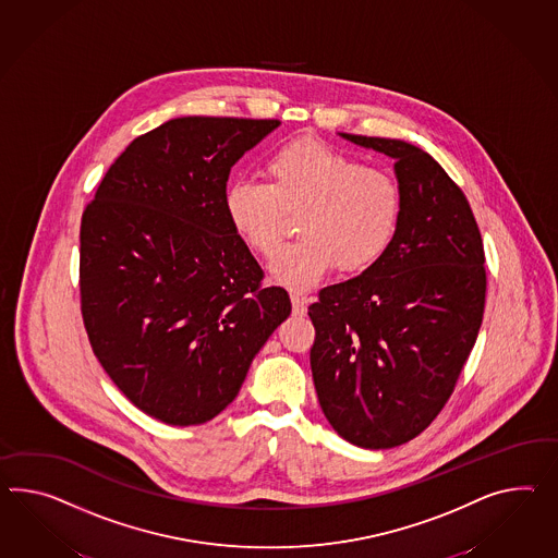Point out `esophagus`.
Wrapping results in <instances>:
<instances>
[{
    "label": "esophagus",
    "mask_w": 558,
    "mask_h": 558,
    "mask_svg": "<svg viewBox=\"0 0 558 558\" xmlns=\"http://www.w3.org/2000/svg\"><path fill=\"white\" fill-rule=\"evenodd\" d=\"M291 305L295 315H305L307 312V300L301 298L300 293H291Z\"/></svg>",
    "instance_id": "1"
}]
</instances>
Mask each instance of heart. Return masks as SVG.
<instances>
[{
	"label": "heart",
	"instance_id": "1",
	"mask_svg": "<svg viewBox=\"0 0 558 558\" xmlns=\"http://www.w3.org/2000/svg\"><path fill=\"white\" fill-rule=\"evenodd\" d=\"M269 184L234 180L225 192L230 227L260 257L286 239L287 215H300L301 239L271 263L275 281L305 291L333 267L364 271L399 230L402 194L392 173L364 166L338 147L298 140L267 159Z\"/></svg>",
	"mask_w": 558,
	"mask_h": 558
}]
</instances>
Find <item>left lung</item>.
I'll return each instance as SVG.
<instances>
[{
	"mask_svg": "<svg viewBox=\"0 0 558 558\" xmlns=\"http://www.w3.org/2000/svg\"><path fill=\"white\" fill-rule=\"evenodd\" d=\"M340 135L395 159L402 215L383 257L310 305V362L333 430L390 449L429 427L470 357L486 305L484 243L465 194L427 151Z\"/></svg>",
	"mask_w": 558,
	"mask_h": 558,
	"instance_id": "1",
	"label": "left lung"
}]
</instances>
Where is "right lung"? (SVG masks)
Listing matches in <instances>:
<instances>
[{
	"label": "right lung",
	"instance_id": "right-lung-1",
	"mask_svg": "<svg viewBox=\"0 0 558 558\" xmlns=\"http://www.w3.org/2000/svg\"><path fill=\"white\" fill-rule=\"evenodd\" d=\"M277 119L178 117L140 135L81 220V312L117 388L166 425L222 413L291 314L230 227V168Z\"/></svg>",
	"mask_w": 558,
	"mask_h": 558
}]
</instances>
